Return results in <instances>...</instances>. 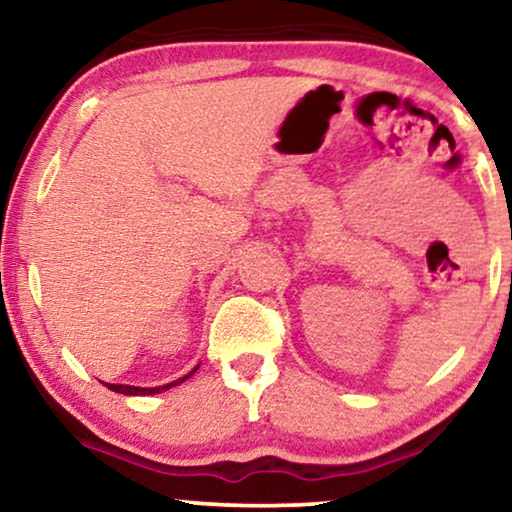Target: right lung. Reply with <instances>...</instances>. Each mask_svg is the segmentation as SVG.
Returning <instances> with one entry per match:
<instances>
[{"label":"right lung","instance_id":"right-lung-1","mask_svg":"<svg viewBox=\"0 0 512 512\" xmlns=\"http://www.w3.org/2000/svg\"><path fill=\"white\" fill-rule=\"evenodd\" d=\"M195 370H198V366H195L188 375L181 377V380L170 382V384H163V387H153V389H146V387H130V384H107V387H109L111 391H116V394H125V396H151V394H160V391H165V389H170V387H177V384L188 380V377H191V375L195 373Z\"/></svg>","mask_w":512,"mask_h":512}]
</instances>
